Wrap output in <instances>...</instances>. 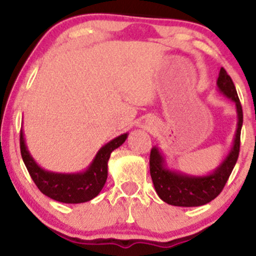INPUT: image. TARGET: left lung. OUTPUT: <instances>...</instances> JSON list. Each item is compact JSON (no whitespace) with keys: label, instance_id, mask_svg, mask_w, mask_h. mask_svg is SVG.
Wrapping results in <instances>:
<instances>
[{"label":"left lung","instance_id":"8db88e82","mask_svg":"<svg viewBox=\"0 0 256 256\" xmlns=\"http://www.w3.org/2000/svg\"><path fill=\"white\" fill-rule=\"evenodd\" d=\"M216 86L222 95L236 104L237 128L234 144L226 158L216 168L204 176H194L168 168L164 154L158 146L150 152V176L158 198L166 204L178 207H198L210 202L224 189L240 154V128L243 124V112L234 82L224 68H220Z\"/></svg>","mask_w":256,"mask_h":256}]
</instances>
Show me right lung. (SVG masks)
I'll return each mask as SVG.
<instances>
[{"instance_id": "1", "label": "right lung", "mask_w": 256, "mask_h": 256, "mask_svg": "<svg viewBox=\"0 0 256 256\" xmlns=\"http://www.w3.org/2000/svg\"><path fill=\"white\" fill-rule=\"evenodd\" d=\"M128 134H122L110 140L95 155L83 172L58 173L46 171L31 156L26 146L24 131H20V152L32 180L44 195L62 204H83L98 195L108 176L110 152L125 142Z\"/></svg>"}]
</instances>
